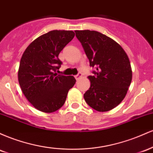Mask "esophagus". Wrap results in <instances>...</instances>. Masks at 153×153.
<instances>
[{
  "mask_svg": "<svg viewBox=\"0 0 153 153\" xmlns=\"http://www.w3.org/2000/svg\"><path fill=\"white\" fill-rule=\"evenodd\" d=\"M81 77H82V73H79L78 75H75V79H76L77 80H79V79L81 78Z\"/></svg>",
  "mask_w": 153,
  "mask_h": 153,
  "instance_id": "esophagus-1",
  "label": "esophagus"
}]
</instances>
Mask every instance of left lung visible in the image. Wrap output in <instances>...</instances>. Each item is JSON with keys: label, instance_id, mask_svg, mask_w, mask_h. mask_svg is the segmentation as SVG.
I'll list each match as a JSON object with an SVG mask.
<instances>
[{"label": "left lung", "instance_id": "8db88e82", "mask_svg": "<svg viewBox=\"0 0 153 153\" xmlns=\"http://www.w3.org/2000/svg\"><path fill=\"white\" fill-rule=\"evenodd\" d=\"M89 59L96 68L88 76L91 86L84 94L85 102L100 112L113 109L126 96L132 78L130 62L117 42L96 31H75Z\"/></svg>", "mask_w": 153, "mask_h": 153}]
</instances>
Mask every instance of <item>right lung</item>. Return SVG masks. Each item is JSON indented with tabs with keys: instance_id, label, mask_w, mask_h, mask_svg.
Listing matches in <instances>:
<instances>
[{
	"instance_id": "obj_1",
	"label": "right lung",
	"mask_w": 153,
	"mask_h": 153,
	"mask_svg": "<svg viewBox=\"0 0 153 153\" xmlns=\"http://www.w3.org/2000/svg\"><path fill=\"white\" fill-rule=\"evenodd\" d=\"M74 36L73 31H49L34 40L23 54L18 72L19 85L39 111L52 113L60 108L76 82L72 75L56 73L62 65L59 52Z\"/></svg>"
}]
</instances>
